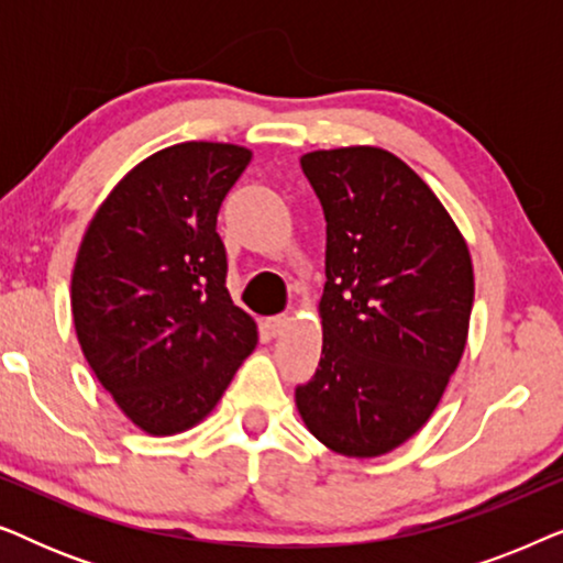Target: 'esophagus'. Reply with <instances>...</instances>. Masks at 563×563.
Returning a JSON list of instances; mask_svg holds the SVG:
<instances>
[{
  "label": "esophagus",
  "instance_id": "obj_1",
  "mask_svg": "<svg viewBox=\"0 0 563 563\" xmlns=\"http://www.w3.org/2000/svg\"><path fill=\"white\" fill-rule=\"evenodd\" d=\"M287 325H289L287 314H274V318H266V322H264V328L268 330V335H279Z\"/></svg>",
  "mask_w": 563,
  "mask_h": 563
}]
</instances>
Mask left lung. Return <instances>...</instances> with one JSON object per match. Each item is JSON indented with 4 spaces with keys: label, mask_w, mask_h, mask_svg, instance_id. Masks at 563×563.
<instances>
[{
    "label": "left lung",
    "mask_w": 563,
    "mask_h": 563,
    "mask_svg": "<svg viewBox=\"0 0 563 563\" xmlns=\"http://www.w3.org/2000/svg\"><path fill=\"white\" fill-rule=\"evenodd\" d=\"M328 222L322 356L295 391L310 433L351 459L412 438L456 372L474 305L466 241L426 181L389 151L299 158Z\"/></svg>",
    "instance_id": "1"
}]
</instances>
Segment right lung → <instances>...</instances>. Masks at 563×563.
Masks as SVG:
<instances>
[{"instance_id":"right-lung-1","label":"right lung","mask_w":563,"mask_h":563,"mask_svg":"<svg viewBox=\"0 0 563 563\" xmlns=\"http://www.w3.org/2000/svg\"><path fill=\"white\" fill-rule=\"evenodd\" d=\"M251 151L191 141L141 161L99 207L71 276L76 335L120 410L151 435L212 412L256 349L228 295L218 212Z\"/></svg>"}]
</instances>
